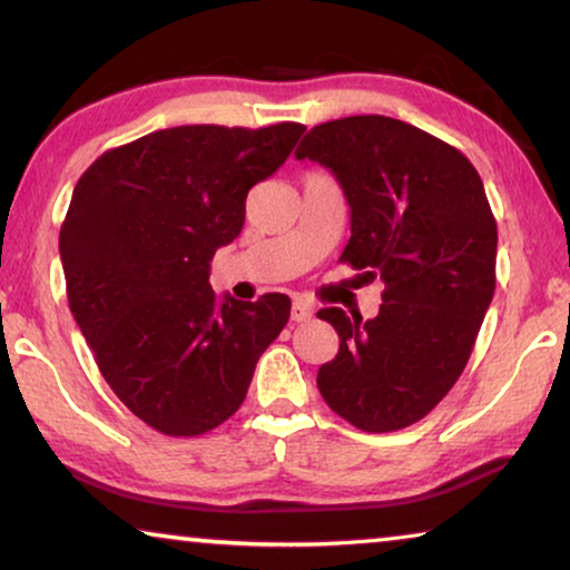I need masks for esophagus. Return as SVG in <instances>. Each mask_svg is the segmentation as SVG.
<instances>
[{"label": "esophagus", "instance_id": "1", "mask_svg": "<svg viewBox=\"0 0 570 570\" xmlns=\"http://www.w3.org/2000/svg\"><path fill=\"white\" fill-rule=\"evenodd\" d=\"M313 316V308L308 303L303 301H295L293 308H291V318L295 321V324H303V321H308Z\"/></svg>", "mask_w": 570, "mask_h": 570}]
</instances>
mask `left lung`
I'll list each match as a JSON object with an SVG mask.
<instances>
[{
    "mask_svg": "<svg viewBox=\"0 0 570 570\" xmlns=\"http://www.w3.org/2000/svg\"><path fill=\"white\" fill-rule=\"evenodd\" d=\"M295 159L334 171L352 210L342 262L385 285L375 318L318 311L340 334L318 391L362 432L416 424L458 383L497 291L481 175L455 146L385 115L321 122Z\"/></svg>",
    "mask_w": 570,
    "mask_h": 570,
    "instance_id": "left-lung-1",
    "label": "left lung"
}]
</instances>
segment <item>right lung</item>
I'll list each match as a JSON object with an SVG mask.
<instances>
[{"label": "right lung", "mask_w": 570, "mask_h": 570, "mask_svg": "<svg viewBox=\"0 0 570 570\" xmlns=\"http://www.w3.org/2000/svg\"><path fill=\"white\" fill-rule=\"evenodd\" d=\"M303 130H156L105 151L73 187L59 236L69 308L107 385L156 432L197 436L234 416L291 318L283 293L218 303L210 259Z\"/></svg>", "instance_id": "obj_1"}]
</instances>
